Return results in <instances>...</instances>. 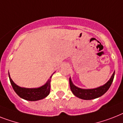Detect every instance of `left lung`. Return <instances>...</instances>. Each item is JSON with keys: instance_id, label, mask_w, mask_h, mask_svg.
<instances>
[{"instance_id": "obj_1", "label": "left lung", "mask_w": 123, "mask_h": 123, "mask_svg": "<svg viewBox=\"0 0 123 123\" xmlns=\"http://www.w3.org/2000/svg\"><path fill=\"white\" fill-rule=\"evenodd\" d=\"M114 72L112 74V76L110 80L103 86H101L98 88L94 89H81L73 84L71 78H69V85L70 88L72 92L76 97L83 100H92L99 97L104 94L110 88L112 83L113 81L114 78Z\"/></svg>"}]
</instances>
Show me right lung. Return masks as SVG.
<instances>
[{
    "instance_id": "right-lung-1",
    "label": "right lung",
    "mask_w": 123,
    "mask_h": 123,
    "mask_svg": "<svg viewBox=\"0 0 123 123\" xmlns=\"http://www.w3.org/2000/svg\"><path fill=\"white\" fill-rule=\"evenodd\" d=\"M52 76L50 77L49 80L47 81L44 85L37 88H21L16 85L12 79L11 78L9 73L10 82L11 83L13 89L15 92L18 95L22 98L29 101H37L39 100L43 99L49 94L50 90V81Z\"/></svg>"
}]
</instances>
